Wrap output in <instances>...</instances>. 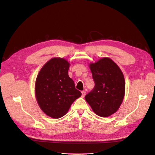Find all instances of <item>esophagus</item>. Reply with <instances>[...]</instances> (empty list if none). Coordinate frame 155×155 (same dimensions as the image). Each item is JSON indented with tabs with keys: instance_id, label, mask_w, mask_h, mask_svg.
Masks as SVG:
<instances>
[{
	"instance_id": "obj_1",
	"label": "esophagus",
	"mask_w": 155,
	"mask_h": 155,
	"mask_svg": "<svg viewBox=\"0 0 155 155\" xmlns=\"http://www.w3.org/2000/svg\"><path fill=\"white\" fill-rule=\"evenodd\" d=\"M85 95H86V92L82 91V92H81V97H84L85 96Z\"/></svg>"
}]
</instances>
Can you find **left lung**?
Instances as JSON below:
<instances>
[{
	"label": "left lung",
	"instance_id": "left-lung-1",
	"mask_svg": "<svg viewBox=\"0 0 155 155\" xmlns=\"http://www.w3.org/2000/svg\"><path fill=\"white\" fill-rule=\"evenodd\" d=\"M95 83L93 90L85 96V100L97 115L108 117L118 110L125 92L124 74L109 58H103L89 64Z\"/></svg>",
	"mask_w": 155,
	"mask_h": 155
}]
</instances>
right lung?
I'll return each instance as SVG.
<instances>
[{"mask_svg":"<svg viewBox=\"0 0 155 155\" xmlns=\"http://www.w3.org/2000/svg\"><path fill=\"white\" fill-rule=\"evenodd\" d=\"M70 63L61 58L46 62L37 75L35 95L41 109L52 118L66 114L72 103L81 96L68 76Z\"/></svg>","mask_w":155,"mask_h":155,"instance_id":"right-lung-1","label":"right lung"}]
</instances>
